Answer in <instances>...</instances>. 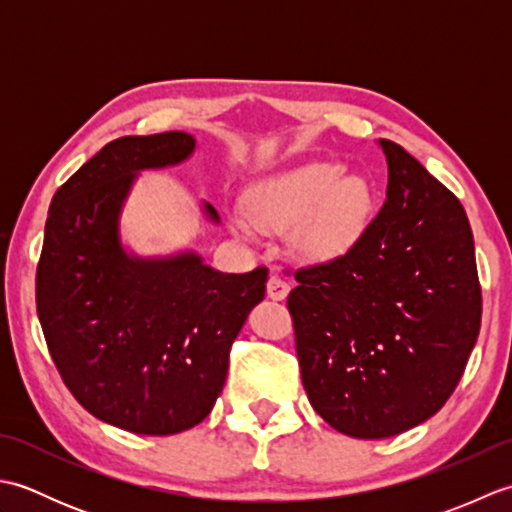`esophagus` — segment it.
<instances>
[{
  "label": "esophagus",
  "instance_id": "obj_1",
  "mask_svg": "<svg viewBox=\"0 0 512 512\" xmlns=\"http://www.w3.org/2000/svg\"><path fill=\"white\" fill-rule=\"evenodd\" d=\"M266 292H268V297L273 299V301H284L288 297L290 286H288V281H284L281 277L270 275L268 284H266Z\"/></svg>",
  "mask_w": 512,
  "mask_h": 512
}]
</instances>
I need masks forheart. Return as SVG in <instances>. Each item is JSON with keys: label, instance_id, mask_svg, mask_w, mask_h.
Returning <instances> with one entry per match:
<instances>
[{"label": "heart", "instance_id": "b5f03b06", "mask_svg": "<svg viewBox=\"0 0 512 512\" xmlns=\"http://www.w3.org/2000/svg\"><path fill=\"white\" fill-rule=\"evenodd\" d=\"M372 189L361 176H341L336 162L314 160L266 178L250 191L248 217L264 231L295 226V244L312 259H332L361 237L372 213ZM237 226L250 233V224Z\"/></svg>", "mask_w": 512, "mask_h": 512}]
</instances>
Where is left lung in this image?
I'll return each mask as SVG.
<instances>
[{"label": "left lung", "instance_id": "1", "mask_svg": "<svg viewBox=\"0 0 512 512\" xmlns=\"http://www.w3.org/2000/svg\"><path fill=\"white\" fill-rule=\"evenodd\" d=\"M387 200L332 262L288 295L310 405L345 436L418 427L458 387L482 323L469 217L400 145L380 138Z\"/></svg>", "mask_w": 512, "mask_h": 512}]
</instances>
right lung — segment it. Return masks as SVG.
Returning a JSON list of instances; mask_svg holds the SVG:
<instances>
[{
	"instance_id": "1",
	"label": "right lung",
	"mask_w": 512,
	"mask_h": 512,
	"mask_svg": "<svg viewBox=\"0 0 512 512\" xmlns=\"http://www.w3.org/2000/svg\"><path fill=\"white\" fill-rule=\"evenodd\" d=\"M193 149L184 132L107 143L54 193L37 266V314L65 387L92 416L143 436L209 416L268 281L264 266L228 275L193 250H125L121 211L138 171L180 165ZM204 215L220 222L209 202Z\"/></svg>"
}]
</instances>
